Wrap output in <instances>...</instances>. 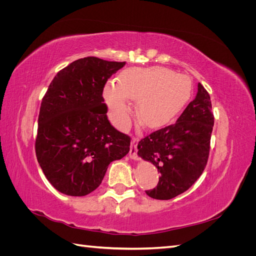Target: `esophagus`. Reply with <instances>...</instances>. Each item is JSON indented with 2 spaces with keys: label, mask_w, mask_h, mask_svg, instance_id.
Listing matches in <instances>:
<instances>
[{
  "label": "esophagus",
  "mask_w": 256,
  "mask_h": 256,
  "mask_svg": "<svg viewBox=\"0 0 256 256\" xmlns=\"http://www.w3.org/2000/svg\"><path fill=\"white\" fill-rule=\"evenodd\" d=\"M136 145H138V138H134L132 141H131V144H130V152H129V157L134 160H138V157L136 154V152H138Z\"/></svg>",
  "instance_id": "obj_1"
}]
</instances>
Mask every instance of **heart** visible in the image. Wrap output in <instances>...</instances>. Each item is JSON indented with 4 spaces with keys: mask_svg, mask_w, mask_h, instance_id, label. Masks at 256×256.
Returning <instances> with one entry per match:
<instances>
[{
    "mask_svg": "<svg viewBox=\"0 0 256 256\" xmlns=\"http://www.w3.org/2000/svg\"><path fill=\"white\" fill-rule=\"evenodd\" d=\"M192 92L188 76L164 67L134 68L124 72L118 83L108 82L104 90L110 118L120 129L131 120L130 100L138 102L136 116L147 129H158L173 122L187 106Z\"/></svg>",
    "mask_w": 256,
    "mask_h": 256,
    "instance_id": "heart-1",
    "label": "heart"
}]
</instances>
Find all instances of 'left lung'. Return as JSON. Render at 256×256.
Wrapping results in <instances>:
<instances>
[{"label":"left lung","instance_id":"obj_1","mask_svg":"<svg viewBox=\"0 0 256 256\" xmlns=\"http://www.w3.org/2000/svg\"><path fill=\"white\" fill-rule=\"evenodd\" d=\"M214 127L210 96L200 83L196 98L174 125L154 131L138 144V154L160 172L156 188L146 194L171 200L187 191L206 166Z\"/></svg>","mask_w":256,"mask_h":256}]
</instances>
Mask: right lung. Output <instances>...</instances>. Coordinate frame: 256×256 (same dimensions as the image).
<instances>
[{"instance_id": "add662e5", "label": "right lung", "mask_w": 256, "mask_h": 256, "mask_svg": "<svg viewBox=\"0 0 256 256\" xmlns=\"http://www.w3.org/2000/svg\"><path fill=\"white\" fill-rule=\"evenodd\" d=\"M125 62L76 60L54 76L42 98L35 152L44 176L60 193L83 196L99 187L112 161L125 157L130 138L108 120V79Z\"/></svg>"}]
</instances>
